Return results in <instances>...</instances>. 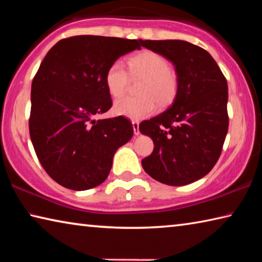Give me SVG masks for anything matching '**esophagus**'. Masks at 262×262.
Returning <instances> with one entry per match:
<instances>
[{"label": "esophagus", "instance_id": "1", "mask_svg": "<svg viewBox=\"0 0 262 262\" xmlns=\"http://www.w3.org/2000/svg\"><path fill=\"white\" fill-rule=\"evenodd\" d=\"M133 125V129H134V134L135 135H140V125L137 121H132Z\"/></svg>", "mask_w": 262, "mask_h": 262}]
</instances>
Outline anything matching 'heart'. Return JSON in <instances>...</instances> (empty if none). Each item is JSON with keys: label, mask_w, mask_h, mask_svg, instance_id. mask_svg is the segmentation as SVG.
<instances>
[{"label": "heart", "mask_w": 262, "mask_h": 262, "mask_svg": "<svg viewBox=\"0 0 262 262\" xmlns=\"http://www.w3.org/2000/svg\"><path fill=\"white\" fill-rule=\"evenodd\" d=\"M130 73L121 61H114L106 70L105 84L111 96L119 98L125 95L129 74L135 78H143L141 97H125L115 101L114 112L118 115L142 120L157 110V101L167 105L173 100L178 90V78L170 69V63L163 55L152 51H143L127 60Z\"/></svg>", "instance_id": "heart-1"}]
</instances>
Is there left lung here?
<instances>
[{"label":"left lung","mask_w":262,"mask_h":262,"mask_svg":"<svg viewBox=\"0 0 262 262\" xmlns=\"http://www.w3.org/2000/svg\"><path fill=\"white\" fill-rule=\"evenodd\" d=\"M174 66L178 90L166 111L140 123L154 141L142 159L159 183L184 186L201 179L219 161L228 133V83L212 56L184 40H141Z\"/></svg>","instance_id":"1"}]
</instances>
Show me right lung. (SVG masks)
<instances>
[{"label": "right lung", "mask_w": 262, "mask_h": 262, "mask_svg": "<svg viewBox=\"0 0 262 262\" xmlns=\"http://www.w3.org/2000/svg\"><path fill=\"white\" fill-rule=\"evenodd\" d=\"M141 50V40L100 35L62 39L43 57L31 89L30 136L39 162L66 188L104 183L113 156L134 134L123 117L96 120L112 107L106 70Z\"/></svg>", "instance_id": "right-lung-1"}]
</instances>
